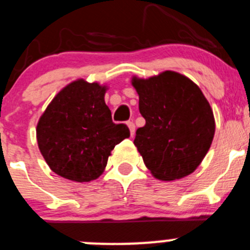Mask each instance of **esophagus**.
I'll return each instance as SVG.
<instances>
[{
	"label": "esophagus",
	"instance_id": "esophagus-1",
	"mask_svg": "<svg viewBox=\"0 0 250 250\" xmlns=\"http://www.w3.org/2000/svg\"><path fill=\"white\" fill-rule=\"evenodd\" d=\"M127 126L128 128H130L131 136L135 135V124H133V122H127Z\"/></svg>",
	"mask_w": 250,
	"mask_h": 250
}]
</instances>
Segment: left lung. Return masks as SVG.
I'll return each instance as SVG.
<instances>
[{"mask_svg":"<svg viewBox=\"0 0 250 250\" xmlns=\"http://www.w3.org/2000/svg\"><path fill=\"white\" fill-rule=\"evenodd\" d=\"M146 124L133 143L157 179H181L197 169L215 132L212 110L201 88L175 71L133 79Z\"/></svg>","mask_w":250,"mask_h":250,"instance_id":"left-lung-1","label":"left lung"}]
</instances>
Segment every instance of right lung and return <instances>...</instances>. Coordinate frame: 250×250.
I'll list each match as a JSON object with an SVG mask.
<instances>
[{
    "label": "right lung",
    "mask_w": 250,
    "mask_h": 250,
    "mask_svg": "<svg viewBox=\"0 0 250 250\" xmlns=\"http://www.w3.org/2000/svg\"><path fill=\"white\" fill-rule=\"evenodd\" d=\"M105 87L78 80L53 98L36 128L39 148L52 171L87 182L100 176L118 143L130 136L115 124L104 102Z\"/></svg>",
    "instance_id": "obj_1"
}]
</instances>
